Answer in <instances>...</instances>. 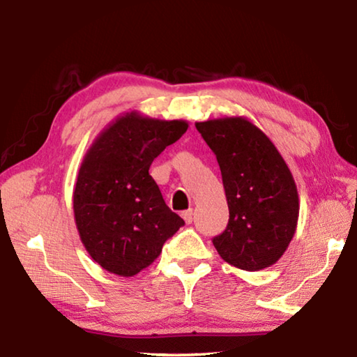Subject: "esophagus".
<instances>
[{
    "instance_id": "1",
    "label": "esophagus",
    "mask_w": 357,
    "mask_h": 357,
    "mask_svg": "<svg viewBox=\"0 0 357 357\" xmlns=\"http://www.w3.org/2000/svg\"><path fill=\"white\" fill-rule=\"evenodd\" d=\"M181 215H183V219L185 220V223H192V215H193V211L192 209H185L181 213Z\"/></svg>"
}]
</instances>
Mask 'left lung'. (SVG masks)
I'll return each instance as SVG.
<instances>
[{
    "instance_id": "1",
    "label": "left lung",
    "mask_w": 357,
    "mask_h": 357,
    "mask_svg": "<svg viewBox=\"0 0 357 357\" xmlns=\"http://www.w3.org/2000/svg\"><path fill=\"white\" fill-rule=\"evenodd\" d=\"M219 162L229 219L213 239L227 263L244 271L269 268L294 236L299 197L274 143L243 116L195 123Z\"/></svg>"
}]
</instances>
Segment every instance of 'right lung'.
Listing matches in <instances>:
<instances>
[{
	"instance_id": "1",
	"label": "right lung",
	"mask_w": 357,
	"mask_h": 357,
	"mask_svg": "<svg viewBox=\"0 0 357 357\" xmlns=\"http://www.w3.org/2000/svg\"><path fill=\"white\" fill-rule=\"evenodd\" d=\"M187 128L183 119L130 112L100 132L84 155L74 190L75 223L84 249L108 273L138 274L184 225L165 204L149 167Z\"/></svg>"
}]
</instances>
